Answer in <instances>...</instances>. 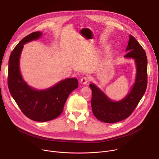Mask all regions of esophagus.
Returning a JSON list of instances; mask_svg holds the SVG:
<instances>
[{
  "label": "esophagus",
  "mask_w": 159,
  "mask_h": 159,
  "mask_svg": "<svg viewBox=\"0 0 159 159\" xmlns=\"http://www.w3.org/2000/svg\"><path fill=\"white\" fill-rule=\"evenodd\" d=\"M89 81V78L88 77H84L80 80V82L83 84H86Z\"/></svg>",
  "instance_id": "obj_1"
}]
</instances>
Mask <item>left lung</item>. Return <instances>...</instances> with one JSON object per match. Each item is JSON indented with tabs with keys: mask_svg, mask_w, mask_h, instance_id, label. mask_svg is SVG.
Instances as JSON below:
<instances>
[{
	"mask_svg": "<svg viewBox=\"0 0 159 159\" xmlns=\"http://www.w3.org/2000/svg\"><path fill=\"white\" fill-rule=\"evenodd\" d=\"M128 52L125 58L135 60L137 77L131 92L126 97L117 102L111 101L94 84H90L92 90L91 107L93 114L99 120L115 123L128 118L144 95L147 86V58L140 43L133 36H129L126 49Z\"/></svg>",
	"mask_w": 159,
	"mask_h": 159,
	"instance_id": "8db88e82",
	"label": "left lung"
}]
</instances>
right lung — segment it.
Instances as JSON below:
<instances>
[{
  "label": "right lung",
  "mask_w": 159,
  "mask_h": 159,
  "mask_svg": "<svg viewBox=\"0 0 159 159\" xmlns=\"http://www.w3.org/2000/svg\"><path fill=\"white\" fill-rule=\"evenodd\" d=\"M42 33L36 31L22 39L14 48L9 60L8 87L10 93L23 114L40 122L58 117L69 94L78 87L75 78L66 79L48 89L37 90L22 79L19 70V58L23 45L38 39Z\"/></svg>",
  "instance_id": "obj_1"
}]
</instances>
